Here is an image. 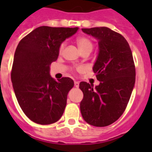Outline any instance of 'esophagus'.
Segmentation results:
<instances>
[{
    "instance_id": "1",
    "label": "esophagus",
    "mask_w": 152,
    "mask_h": 152,
    "mask_svg": "<svg viewBox=\"0 0 152 152\" xmlns=\"http://www.w3.org/2000/svg\"><path fill=\"white\" fill-rule=\"evenodd\" d=\"M74 85H75V86H76V87H79L80 83L78 82V81H76V80H75V81H74Z\"/></svg>"
}]
</instances>
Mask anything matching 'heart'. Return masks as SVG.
<instances>
[{
	"label": "heart",
	"instance_id": "1",
	"mask_svg": "<svg viewBox=\"0 0 152 152\" xmlns=\"http://www.w3.org/2000/svg\"><path fill=\"white\" fill-rule=\"evenodd\" d=\"M76 43H77V45L79 47L80 50L81 51L83 50H86V49H89V50H92L93 44L91 42V40L88 39V38L84 37H78L76 39ZM64 45L65 44L63 43L61 45H60L59 51L62 52L64 48Z\"/></svg>",
	"mask_w": 152,
	"mask_h": 152
}]
</instances>
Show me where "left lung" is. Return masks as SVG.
<instances>
[{"mask_svg":"<svg viewBox=\"0 0 152 152\" xmlns=\"http://www.w3.org/2000/svg\"><path fill=\"white\" fill-rule=\"evenodd\" d=\"M98 40L99 53L93 71L99 86L80 83L84 94L80 107L84 120L96 127L114 123L123 114L135 84L133 54L123 36L106 27L82 28Z\"/></svg>","mask_w":152,"mask_h":152,"instance_id":"8db88e82","label":"left lung"}]
</instances>
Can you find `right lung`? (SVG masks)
<instances>
[{
    "mask_svg": "<svg viewBox=\"0 0 152 152\" xmlns=\"http://www.w3.org/2000/svg\"><path fill=\"white\" fill-rule=\"evenodd\" d=\"M78 29L39 27L16 48L11 72L13 88L23 112L37 124H53L63 115L74 81L69 77L53 80L50 64L58 58L62 43Z\"/></svg>",
    "mask_w": 152,
    "mask_h": 152,
    "instance_id": "1",
    "label": "right lung"
}]
</instances>
